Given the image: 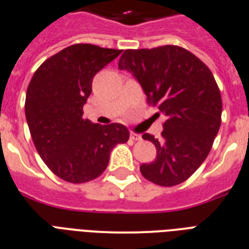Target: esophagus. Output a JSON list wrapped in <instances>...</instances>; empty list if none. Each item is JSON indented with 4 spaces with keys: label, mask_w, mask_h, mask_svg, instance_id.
Instances as JSON below:
<instances>
[{
    "label": "esophagus",
    "mask_w": 249,
    "mask_h": 249,
    "mask_svg": "<svg viewBox=\"0 0 249 249\" xmlns=\"http://www.w3.org/2000/svg\"><path fill=\"white\" fill-rule=\"evenodd\" d=\"M130 139H133L134 141H139V140H141V135H140V134L130 133Z\"/></svg>",
    "instance_id": "1"
}]
</instances>
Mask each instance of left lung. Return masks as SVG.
I'll use <instances>...</instances> for the list:
<instances>
[{
	"instance_id": "left-lung-1",
	"label": "left lung",
	"mask_w": 249,
	"mask_h": 249,
	"mask_svg": "<svg viewBox=\"0 0 249 249\" xmlns=\"http://www.w3.org/2000/svg\"><path fill=\"white\" fill-rule=\"evenodd\" d=\"M118 67L133 74L166 116L161 140L142 135L156 146V159L142 163L141 174L160 186L183 182L206 160L221 125L222 100L211 71L178 46L126 49Z\"/></svg>"
}]
</instances>
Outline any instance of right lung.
I'll use <instances>...</instances> for the list:
<instances>
[{
    "instance_id": "right-lung-1",
    "label": "right lung",
    "mask_w": 249,
    "mask_h": 249,
    "mask_svg": "<svg viewBox=\"0 0 249 249\" xmlns=\"http://www.w3.org/2000/svg\"><path fill=\"white\" fill-rule=\"evenodd\" d=\"M119 49L74 44L36 71L26 94V119L38 154L58 178L71 183L94 180L109 163L113 147L129 140L122 124L83 119L94 75Z\"/></svg>"
}]
</instances>
